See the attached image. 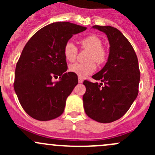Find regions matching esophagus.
<instances>
[{
    "label": "esophagus",
    "instance_id": "esophagus-1",
    "mask_svg": "<svg viewBox=\"0 0 155 155\" xmlns=\"http://www.w3.org/2000/svg\"><path fill=\"white\" fill-rule=\"evenodd\" d=\"M78 82H79V83H82V82H83V79H82V78L79 77V79H78Z\"/></svg>",
    "mask_w": 155,
    "mask_h": 155
}]
</instances>
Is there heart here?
<instances>
[{"label":"heart","instance_id":"1","mask_svg":"<svg viewBox=\"0 0 155 155\" xmlns=\"http://www.w3.org/2000/svg\"><path fill=\"white\" fill-rule=\"evenodd\" d=\"M81 47L89 50L86 63H75L71 64L69 70L80 78L86 77L96 70V63L101 64L107 59V51L102 47V41L96 35H89L80 40ZM78 53V48L72 42L69 41L64 47V55L69 62L74 61Z\"/></svg>","mask_w":155,"mask_h":155}]
</instances>
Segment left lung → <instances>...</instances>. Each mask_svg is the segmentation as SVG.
<instances>
[{
    "label": "left lung",
    "instance_id": "1",
    "mask_svg": "<svg viewBox=\"0 0 155 155\" xmlns=\"http://www.w3.org/2000/svg\"><path fill=\"white\" fill-rule=\"evenodd\" d=\"M107 34L109 54L104 68L92 76L101 83L84 81L85 113L94 121L110 123L127 112L139 92L140 71L134 48L122 33L111 26H93Z\"/></svg>",
    "mask_w": 155,
    "mask_h": 155
}]
</instances>
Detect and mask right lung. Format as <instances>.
Instances as JSON below:
<instances>
[{"label":"right lung","mask_w":155,"mask_h":155,"mask_svg":"<svg viewBox=\"0 0 155 155\" xmlns=\"http://www.w3.org/2000/svg\"><path fill=\"white\" fill-rule=\"evenodd\" d=\"M86 28L68 21L51 23L31 37L16 64L14 90L31 117L49 121L60 116L66 100L78 84L77 75L68 72L64 47L73 34ZM59 81L52 82V78Z\"/></svg>","instance_id":"1"}]
</instances>
